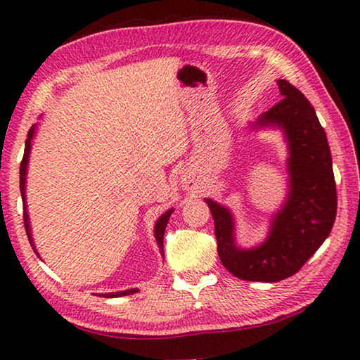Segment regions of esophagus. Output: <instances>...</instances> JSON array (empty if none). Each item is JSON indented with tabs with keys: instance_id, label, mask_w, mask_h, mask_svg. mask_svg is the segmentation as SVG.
<instances>
[{
	"instance_id": "obj_1",
	"label": "esophagus",
	"mask_w": 360,
	"mask_h": 360,
	"mask_svg": "<svg viewBox=\"0 0 360 360\" xmlns=\"http://www.w3.org/2000/svg\"><path fill=\"white\" fill-rule=\"evenodd\" d=\"M184 186H186V188L192 190V188H195V182H193V181H186Z\"/></svg>"
}]
</instances>
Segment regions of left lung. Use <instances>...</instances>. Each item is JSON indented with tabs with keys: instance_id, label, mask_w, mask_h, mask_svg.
<instances>
[{
	"instance_id": "8db88e82",
	"label": "left lung",
	"mask_w": 360,
	"mask_h": 360,
	"mask_svg": "<svg viewBox=\"0 0 360 360\" xmlns=\"http://www.w3.org/2000/svg\"><path fill=\"white\" fill-rule=\"evenodd\" d=\"M283 96L254 127L277 125L289 143V195L275 215L267 240L241 250L233 243V219L223 205L205 200L215 221L221 263L248 281L285 280L303 267L331 233L338 213L333 159L323 127L309 101L288 80H277Z\"/></svg>"
}]
</instances>
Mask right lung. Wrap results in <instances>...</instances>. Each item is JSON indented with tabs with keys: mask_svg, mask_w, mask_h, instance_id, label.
I'll return each instance as SVG.
<instances>
[{
	"mask_svg": "<svg viewBox=\"0 0 360 360\" xmlns=\"http://www.w3.org/2000/svg\"><path fill=\"white\" fill-rule=\"evenodd\" d=\"M34 129L35 125L29 129L27 133V139H26V147H25V155H22V160L20 164V192H21V198H22V221H25V229H26V233H27V238L30 246L34 248V241H32V236H30V226H29V217H27V212H26V170H27V159H29V153H30V141H32V136H34ZM173 210H168L165 212L162 217L158 219L156 227H155V235H156V241H158V246L159 250L164 252V232H165V227L168 223V218H170ZM35 250V248H34ZM37 252V250H35ZM139 289H128V290H122V292H112V294H102V297H108V298H114V297H122V295H129V294H134L137 292Z\"/></svg>",
	"mask_w": 360,
	"mask_h": 360,
	"instance_id": "obj_1",
	"label": "right lung"
}]
</instances>
